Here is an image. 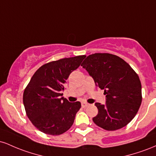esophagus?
I'll use <instances>...</instances> for the list:
<instances>
[{
    "instance_id": "1",
    "label": "esophagus",
    "mask_w": 156,
    "mask_h": 156,
    "mask_svg": "<svg viewBox=\"0 0 156 156\" xmlns=\"http://www.w3.org/2000/svg\"><path fill=\"white\" fill-rule=\"evenodd\" d=\"M89 105V103H86V102H82L81 103V106L83 107V108H86V107H87Z\"/></svg>"
}]
</instances>
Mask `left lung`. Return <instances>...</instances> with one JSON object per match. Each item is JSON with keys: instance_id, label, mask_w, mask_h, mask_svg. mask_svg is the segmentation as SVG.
Returning <instances> with one entry per match:
<instances>
[{"instance_id": "obj_1", "label": "left lung", "mask_w": 156, "mask_h": 156, "mask_svg": "<svg viewBox=\"0 0 156 156\" xmlns=\"http://www.w3.org/2000/svg\"><path fill=\"white\" fill-rule=\"evenodd\" d=\"M81 66L106 95L105 105L95 103L98 114L93 122L106 130L126 126L137 114L142 100L137 73L120 57L106 53L89 55Z\"/></svg>"}]
</instances>
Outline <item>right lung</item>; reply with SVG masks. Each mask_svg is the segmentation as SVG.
<instances>
[{"label": "right lung", "mask_w": 156, "mask_h": 156, "mask_svg": "<svg viewBox=\"0 0 156 156\" xmlns=\"http://www.w3.org/2000/svg\"><path fill=\"white\" fill-rule=\"evenodd\" d=\"M86 55L64 58L44 64L36 71L23 92V104L28 119L48 135L58 136L71 128L80 102L69 103L61 93L69 74Z\"/></svg>", "instance_id": "add662e5"}]
</instances>
